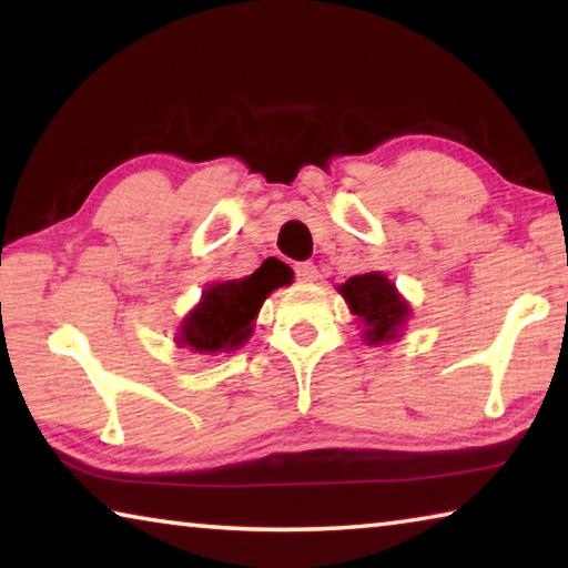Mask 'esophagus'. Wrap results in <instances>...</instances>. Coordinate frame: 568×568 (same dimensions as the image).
I'll use <instances>...</instances> for the list:
<instances>
[{"label":"esophagus","instance_id":"34e87169","mask_svg":"<svg viewBox=\"0 0 568 568\" xmlns=\"http://www.w3.org/2000/svg\"><path fill=\"white\" fill-rule=\"evenodd\" d=\"M295 277H297V281H303V283L318 281V267H315L313 263H297L295 265Z\"/></svg>","mask_w":568,"mask_h":568}]
</instances>
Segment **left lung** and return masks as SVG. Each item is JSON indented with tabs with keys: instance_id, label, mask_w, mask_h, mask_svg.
Masks as SVG:
<instances>
[{
	"instance_id": "8db88e82",
	"label": "left lung",
	"mask_w": 568,
	"mask_h": 568,
	"mask_svg": "<svg viewBox=\"0 0 568 568\" xmlns=\"http://www.w3.org/2000/svg\"><path fill=\"white\" fill-rule=\"evenodd\" d=\"M338 291L348 301L351 311L358 315L365 325V341L386 343L396 338V333L408 318V303L396 293L393 283H388L381 273L353 275Z\"/></svg>"
}]
</instances>
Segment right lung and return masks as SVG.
<instances>
[{
    "label": "right lung",
    "mask_w": 568,
    "mask_h": 568,
    "mask_svg": "<svg viewBox=\"0 0 568 568\" xmlns=\"http://www.w3.org/2000/svg\"><path fill=\"white\" fill-rule=\"evenodd\" d=\"M293 271L285 263H263L243 281L217 283L203 293V301L180 328V345L200 353L233 351L253 333V321L275 287L291 283Z\"/></svg>",
    "instance_id": "obj_1"
}]
</instances>
